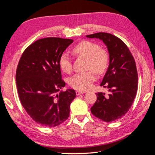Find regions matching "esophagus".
Wrapping results in <instances>:
<instances>
[{
	"mask_svg": "<svg viewBox=\"0 0 155 155\" xmlns=\"http://www.w3.org/2000/svg\"><path fill=\"white\" fill-rule=\"evenodd\" d=\"M75 93H76V95H77V96H79V95H80V94H84V91H80V90H77L76 91H75Z\"/></svg>",
	"mask_w": 155,
	"mask_h": 155,
	"instance_id": "obj_1",
	"label": "esophagus"
}]
</instances>
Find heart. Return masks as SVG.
Returning <instances> with one entry per match:
<instances>
[{
  "instance_id": "heart-1",
  "label": "heart",
  "mask_w": 155,
  "mask_h": 155,
  "mask_svg": "<svg viewBox=\"0 0 155 155\" xmlns=\"http://www.w3.org/2000/svg\"><path fill=\"white\" fill-rule=\"evenodd\" d=\"M72 51L74 54L86 59V68L89 69L84 73L75 74L69 78V86L74 89L85 91L91 87L96 80V74H103L108 67L110 55L106 49L101 48L98 44L91 41H83L75 45ZM59 65L66 74L71 71V59L68 53H64L60 56Z\"/></svg>"
}]
</instances>
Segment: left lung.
I'll return each mask as SVG.
<instances>
[{
	"mask_svg": "<svg viewBox=\"0 0 155 155\" xmlns=\"http://www.w3.org/2000/svg\"><path fill=\"white\" fill-rule=\"evenodd\" d=\"M86 37L102 40L110 54L109 67L100 84L108 88L109 94H96L97 100L91 112L104 122H113L128 112L137 95L138 73L135 60L127 45L116 36L100 32Z\"/></svg>",
	"mask_w": 155,
	"mask_h": 155,
	"instance_id": "left-lung-1",
	"label": "left lung"
}]
</instances>
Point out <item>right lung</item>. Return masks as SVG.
<instances>
[{"mask_svg":"<svg viewBox=\"0 0 155 155\" xmlns=\"http://www.w3.org/2000/svg\"><path fill=\"white\" fill-rule=\"evenodd\" d=\"M69 39L47 37L36 41L22 54L16 71L20 101L37 124L55 127L68 118L74 90L57 92L65 86L59 65L60 56L73 43Z\"/></svg>","mask_w":155,"mask_h":155,"instance_id":"obj_1","label":"right lung"}]
</instances>
